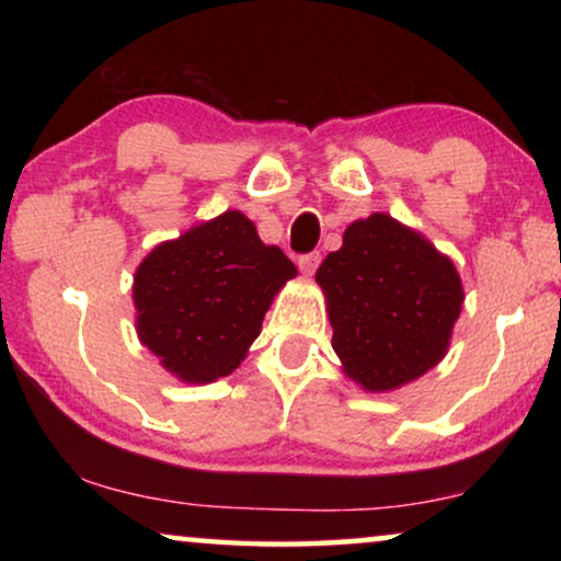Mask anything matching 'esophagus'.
I'll return each instance as SVG.
<instances>
[{
    "mask_svg": "<svg viewBox=\"0 0 561 561\" xmlns=\"http://www.w3.org/2000/svg\"><path fill=\"white\" fill-rule=\"evenodd\" d=\"M319 265H321V252L319 250L306 252V255L298 257V267H301L304 275H313V273H317Z\"/></svg>",
    "mask_w": 561,
    "mask_h": 561,
    "instance_id": "esophagus-1",
    "label": "esophagus"
}]
</instances>
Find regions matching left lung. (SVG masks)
<instances>
[{
  "label": "left lung",
  "instance_id": "8db88e82",
  "mask_svg": "<svg viewBox=\"0 0 561 561\" xmlns=\"http://www.w3.org/2000/svg\"><path fill=\"white\" fill-rule=\"evenodd\" d=\"M332 347L367 390L403 386L439 363L462 311V283L424 237L373 214L350 225L317 271Z\"/></svg>",
  "mask_w": 561,
  "mask_h": 561
}]
</instances>
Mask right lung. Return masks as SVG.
I'll use <instances>...</instances> for the list:
<instances>
[{"mask_svg":"<svg viewBox=\"0 0 561 561\" xmlns=\"http://www.w3.org/2000/svg\"><path fill=\"white\" fill-rule=\"evenodd\" d=\"M296 265L260 242L240 211L163 242L135 273L137 332L165 370L214 382L242 363L267 306Z\"/></svg>","mask_w":561,"mask_h":561,"instance_id":"right-lung-1","label":"right lung"}]
</instances>
